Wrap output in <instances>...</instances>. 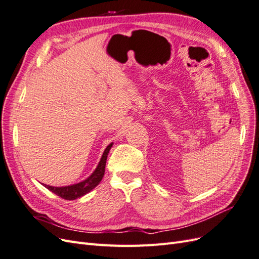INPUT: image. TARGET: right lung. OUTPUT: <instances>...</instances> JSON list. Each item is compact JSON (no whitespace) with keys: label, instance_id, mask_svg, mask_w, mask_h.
Returning a JSON list of instances; mask_svg holds the SVG:
<instances>
[{"label":"right lung","instance_id":"obj_1","mask_svg":"<svg viewBox=\"0 0 259 259\" xmlns=\"http://www.w3.org/2000/svg\"><path fill=\"white\" fill-rule=\"evenodd\" d=\"M111 147H112V144H110L106 148V150L103 156H101L97 168L88 179H85L84 182L76 185H72V186H67V187H52L48 185H45V187L48 188L49 190H51L53 193H55L56 195H58V197L65 200H75L77 198L83 197L84 194L93 190L94 188L101 182V179H103L105 174L107 156L109 151H110Z\"/></svg>","mask_w":259,"mask_h":259}]
</instances>
